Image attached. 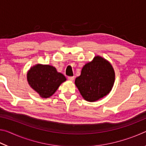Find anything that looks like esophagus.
I'll list each match as a JSON object with an SVG mask.
<instances>
[{
    "instance_id": "1",
    "label": "esophagus",
    "mask_w": 146,
    "mask_h": 146,
    "mask_svg": "<svg viewBox=\"0 0 146 146\" xmlns=\"http://www.w3.org/2000/svg\"><path fill=\"white\" fill-rule=\"evenodd\" d=\"M68 80H70V81H73L74 79H75V77L74 76H68Z\"/></svg>"
}]
</instances>
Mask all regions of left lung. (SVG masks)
I'll return each mask as SVG.
<instances>
[{"instance_id":"1","label":"left lung","mask_w":146,"mask_h":146,"mask_svg":"<svg viewBox=\"0 0 146 146\" xmlns=\"http://www.w3.org/2000/svg\"><path fill=\"white\" fill-rule=\"evenodd\" d=\"M115 74L111 64L96 56L86 64L75 83L86 100L95 102L110 93L115 82Z\"/></svg>"}]
</instances>
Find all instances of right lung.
<instances>
[{
  "instance_id": "add662e5",
  "label": "right lung",
  "mask_w": 146,
  "mask_h": 146,
  "mask_svg": "<svg viewBox=\"0 0 146 146\" xmlns=\"http://www.w3.org/2000/svg\"><path fill=\"white\" fill-rule=\"evenodd\" d=\"M29 85L42 98L52 96L66 78L57 72L56 68L49 65L36 64L27 73Z\"/></svg>"
}]
</instances>
